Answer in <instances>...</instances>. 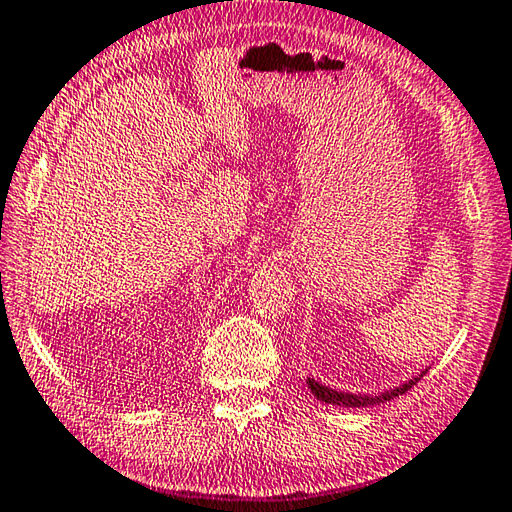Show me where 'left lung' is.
Wrapping results in <instances>:
<instances>
[{
    "label": "left lung",
    "mask_w": 512,
    "mask_h": 512,
    "mask_svg": "<svg viewBox=\"0 0 512 512\" xmlns=\"http://www.w3.org/2000/svg\"><path fill=\"white\" fill-rule=\"evenodd\" d=\"M427 372H429V367L422 369L418 376L405 380V383H402V385L391 387L387 391H380V394H352V391H339V389L325 385V383H321V380L312 378V376L306 378V385H308V389L312 391L314 396H317L321 402H325V405L369 407V405H383V402H389V400H394L396 396H402V394H405V391H409L413 385H416L418 380Z\"/></svg>",
    "instance_id": "1"
}]
</instances>
